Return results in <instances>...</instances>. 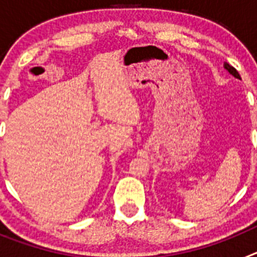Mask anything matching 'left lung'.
<instances>
[{"instance_id":"left-lung-1","label":"left lung","mask_w":257,"mask_h":257,"mask_svg":"<svg viewBox=\"0 0 257 257\" xmlns=\"http://www.w3.org/2000/svg\"><path fill=\"white\" fill-rule=\"evenodd\" d=\"M224 68H225V69L228 70V72H229V73L231 74V76H234L235 78L240 79V76H239V73H238V72H237V69H235V68H233V67H231V65H229L228 63H225V64H224Z\"/></svg>"}]
</instances>
